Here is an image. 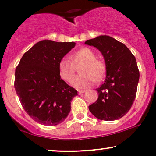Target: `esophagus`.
I'll use <instances>...</instances> for the list:
<instances>
[{
	"mask_svg": "<svg viewBox=\"0 0 156 156\" xmlns=\"http://www.w3.org/2000/svg\"><path fill=\"white\" fill-rule=\"evenodd\" d=\"M78 92L79 94H83V93L85 92V90H78Z\"/></svg>",
	"mask_w": 156,
	"mask_h": 156,
	"instance_id": "34e87169",
	"label": "esophagus"
}]
</instances>
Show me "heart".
I'll use <instances>...</instances> for the list:
<instances>
[{"label": "heart", "instance_id": "1", "mask_svg": "<svg viewBox=\"0 0 156 156\" xmlns=\"http://www.w3.org/2000/svg\"><path fill=\"white\" fill-rule=\"evenodd\" d=\"M83 63L80 68L82 74L73 80L72 84L77 88H87L101 80L105 76V65L103 61L96 58V54L92 49L83 48L80 49L71 57H63L58 63V73L64 81H72L75 74V64Z\"/></svg>", "mask_w": 156, "mask_h": 156}]
</instances>
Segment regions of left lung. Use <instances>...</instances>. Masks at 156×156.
Masks as SVG:
<instances>
[{"label":"left lung","mask_w":156,"mask_h":156,"mask_svg":"<svg viewBox=\"0 0 156 156\" xmlns=\"http://www.w3.org/2000/svg\"><path fill=\"white\" fill-rule=\"evenodd\" d=\"M86 44L98 48L104 57L106 77L99 88L98 98L89 106L101 120L122 118L131 108L136 95L139 71L135 56L124 44L108 36L89 39Z\"/></svg>","instance_id":"1"}]
</instances>
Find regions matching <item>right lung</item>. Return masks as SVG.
<instances>
[{
    "instance_id": "1",
    "label": "right lung",
    "mask_w": 156,
    "mask_h": 156,
    "mask_svg": "<svg viewBox=\"0 0 156 156\" xmlns=\"http://www.w3.org/2000/svg\"><path fill=\"white\" fill-rule=\"evenodd\" d=\"M75 42L45 40L24 53L15 69V89L23 109L34 120L54 126L70 112L78 91L61 78L58 63Z\"/></svg>"
}]
</instances>
